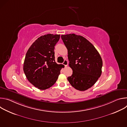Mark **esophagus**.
<instances>
[{
    "instance_id": "obj_1",
    "label": "esophagus",
    "mask_w": 127,
    "mask_h": 127,
    "mask_svg": "<svg viewBox=\"0 0 127 127\" xmlns=\"http://www.w3.org/2000/svg\"><path fill=\"white\" fill-rule=\"evenodd\" d=\"M63 64L66 67L67 65H68V61L67 60H64L63 63Z\"/></svg>"
}]
</instances>
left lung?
I'll return each instance as SVG.
<instances>
[{
    "instance_id": "8db88e82",
    "label": "left lung",
    "mask_w": 127,
    "mask_h": 127,
    "mask_svg": "<svg viewBox=\"0 0 127 127\" xmlns=\"http://www.w3.org/2000/svg\"><path fill=\"white\" fill-rule=\"evenodd\" d=\"M61 38L68 50L69 65L73 70L68 80L75 89L84 91L100 77L102 59L94 46L82 36L72 33L62 35Z\"/></svg>"
}]
</instances>
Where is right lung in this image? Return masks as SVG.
<instances>
[{
    "instance_id": "right-lung-1",
    "label": "right lung",
    "mask_w": 127,
    "mask_h": 127,
    "mask_svg": "<svg viewBox=\"0 0 127 127\" xmlns=\"http://www.w3.org/2000/svg\"><path fill=\"white\" fill-rule=\"evenodd\" d=\"M60 34H47L36 40L28 50L24 63L27 78L35 87L45 90L56 82L62 64L55 61V46Z\"/></svg>"
}]
</instances>
